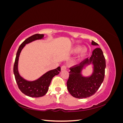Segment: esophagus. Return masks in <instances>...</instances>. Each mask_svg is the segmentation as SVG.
Returning <instances> with one entry per match:
<instances>
[{
  "label": "esophagus",
  "mask_w": 123,
  "mask_h": 123,
  "mask_svg": "<svg viewBox=\"0 0 123 123\" xmlns=\"http://www.w3.org/2000/svg\"><path fill=\"white\" fill-rule=\"evenodd\" d=\"M66 69H67V68H66V66L64 65V66H62V67H61V70L62 71L65 70H66Z\"/></svg>",
  "instance_id": "esophagus-1"
}]
</instances>
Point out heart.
<instances>
[{
    "instance_id": "1",
    "label": "heart",
    "mask_w": 123,
    "mask_h": 123,
    "mask_svg": "<svg viewBox=\"0 0 123 123\" xmlns=\"http://www.w3.org/2000/svg\"><path fill=\"white\" fill-rule=\"evenodd\" d=\"M79 52V53L77 56L76 60L77 61H79L81 59H82L85 55L87 54L88 50L86 47H83L81 48L79 45H76L72 48V49L70 50V53L73 54L77 53Z\"/></svg>"
}]
</instances>
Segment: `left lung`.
I'll use <instances>...</instances> for the list:
<instances>
[{"mask_svg": "<svg viewBox=\"0 0 123 123\" xmlns=\"http://www.w3.org/2000/svg\"><path fill=\"white\" fill-rule=\"evenodd\" d=\"M91 44L98 46L93 40ZM90 64L92 67V73L89 76H83V70ZM106 61L103 51L96 48L92 51L90 58L70 69L67 86L71 95L77 98H87L93 95L103 82Z\"/></svg>", "mask_w": 123, "mask_h": 123, "instance_id": "left-lung-1", "label": "left lung"}]
</instances>
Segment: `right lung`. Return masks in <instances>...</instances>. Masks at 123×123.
<instances>
[{
	"label": "right lung",
	"mask_w": 123,
	"mask_h": 123,
	"mask_svg": "<svg viewBox=\"0 0 123 123\" xmlns=\"http://www.w3.org/2000/svg\"><path fill=\"white\" fill-rule=\"evenodd\" d=\"M44 36V34H36L26 39L18 48L14 65L13 72L18 88L24 94L32 98H39L45 95L53 77L61 72V67H58L56 69L47 71L37 79L28 80L21 76L18 71V61L22 50L27 44L37 40L43 39Z\"/></svg>",
	"instance_id": "add662e5"
}]
</instances>
